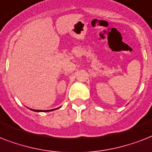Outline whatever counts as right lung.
Wrapping results in <instances>:
<instances>
[{"label":"right lung","instance_id":"right-lung-1","mask_svg":"<svg viewBox=\"0 0 152 152\" xmlns=\"http://www.w3.org/2000/svg\"><path fill=\"white\" fill-rule=\"evenodd\" d=\"M51 110H45V112H48V111H51ZM34 111H36V112H39V111H42V110H34Z\"/></svg>","mask_w":152,"mask_h":152}]
</instances>
